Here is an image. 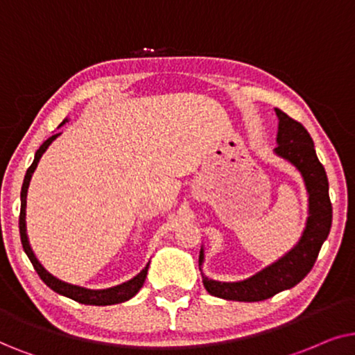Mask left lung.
<instances>
[{
  "label": "left lung",
  "instance_id": "obj_1",
  "mask_svg": "<svg viewBox=\"0 0 355 355\" xmlns=\"http://www.w3.org/2000/svg\"><path fill=\"white\" fill-rule=\"evenodd\" d=\"M279 118L277 148L279 157L289 160L304 177L309 193V217L299 243L271 266L245 281L220 282L202 276V284L211 295L225 300L259 302L299 284L311 271L318 258L321 245L328 239L333 220V206L328 193V177L324 167L316 157L313 139L304 125L276 108ZM205 261V252H200V269Z\"/></svg>",
  "mask_w": 355,
  "mask_h": 355
}]
</instances>
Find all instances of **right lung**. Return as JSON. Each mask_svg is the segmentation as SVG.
I'll return each instance as SVG.
<instances>
[{
    "label": "right lung",
    "mask_w": 355,
    "mask_h": 355,
    "mask_svg": "<svg viewBox=\"0 0 355 355\" xmlns=\"http://www.w3.org/2000/svg\"><path fill=\"white\" fill-rule=\"evenodd\" d=\"M63 123H61V125H63ZM58 136H60V133L50 136V138L46 139L39 149H37L34 162H32L31 167L27 168L26 177H24V183H22V188H21V214H19V234H21L22 248H24V252H26L27 257H29L32 266H34L37 274L40 276V279L44 281L51 291H55L56 294L69 297V299H73V300L79 302V304H84V305H115V304H121V302H126V300H130L131 297H135L139 292L141 287H143L144 281H146V276H148L149 263L146 264V268L138 274V276H135L133 279H130L128 282H123V284L110 287V289L94 291V289H86V287L73 286V284H68V282H64V281H60L58 277H55L53 274H50L44 266H42V264L39 263V259L35 258V254H34V252H32V248L29 245V239H27V234H26L27 188H29L32 173H34V170L37 167V164H39L42 154L45 153L46 148H49V146L53 143V141L58 138Z\"/></svg>",
    "instance_id": "right-lung-1"
}]
</instances>
